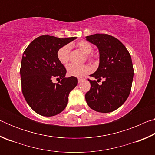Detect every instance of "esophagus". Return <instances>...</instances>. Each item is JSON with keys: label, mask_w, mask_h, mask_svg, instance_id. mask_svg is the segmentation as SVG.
Wrapping results in <instances>:
<instances>
[{"label": "esophagus", "mask_w": 155, "mask_h": 155, "mask_svg": "<svg viewBox=\"0 0 155 155\" xmlns=\"http://www.w3.org/2000/svg\"><path fill=\"white\" fill-rule=\"evenodd\" d=\"M83 81V79H81V78H78V83H81V82H82Z\"/></svg>", "instance_id": "1"}]
</instances>
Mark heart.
<instances>
[{"label": "heart", "mask_w": 155, "mask_h": 155, "mask_svg": "<svg viewBox=\"0 0 155 155\" xmlns=\"http://www.w3.org/2000/svg\"><path fill=\"white\" fill-rule=\"evenodd\" d=\"M77 47L80 50L81 52H83L85 54H87V57L89 59L93 58L92 55H90L92 51L93 48L90 43H88L86 41H80L77 44ZM70 45L66 44L61 48L59 49L57 52V57H58L59 61L62 64H67L70 59ZM67 72L68 75L71 77H83L86 74H87L90 72V68L86 65H75L70 64L67 67Z\"/></svg>", "instance_id": "heart-1"}]
</instances>
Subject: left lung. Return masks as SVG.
I'll return each mask as SVG.
<instances>
[{"instance_id":"left-lung-1","label":"left lung","mask_w":155,"mask_h":155,"mask_svg":"<svg viewBox=\"0 0 155 155\" xmlns=\"http://www.w3.org/2000/svg\"><path fill=\"white\" fill-rule=\"evenodd\" d=\"M86 40L97 46L99 65L88 79L91 88L85 94L88 106L101 113L114 111L121 107L129 96L134 70L129 52L121 41L107 34H94ZM101 79V85L97 82Z\"/></svg>"}]
</instances>
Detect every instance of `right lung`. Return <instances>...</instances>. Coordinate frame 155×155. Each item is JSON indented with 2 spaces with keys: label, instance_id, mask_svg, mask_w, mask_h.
<instances>
[{
  "label": "right lung",
  "instance_id": "add662e5",
  "mask_svg": "<svg viewBox=\"0 0 155 155\" xmlns=\"http://www.w3.org/2000/svg\"><path fill=\"white\" fill-rule=\"evenodd\" d=\"M77 38L41 35L31 41L23 53L20 67L22 94L37 114L54 116L66 107L68 96L77 85L78 79L65 77L66 70L59 61L57 52ZM54 78L62 80L54 84Z\"/></svg>",
  "mask_w": 155,
  "mask_h": 155
}]
</instances>
